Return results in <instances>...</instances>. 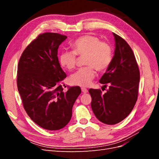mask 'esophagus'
<instances>
[{"instance_id":"1","label":"esophagus","mask_w":159,"mask_h":159,"mask_svg":"<svg viewBox=\"0 0 159 159\" xmlns=\"http://www.w3.org/2000/svg\"><path fill=\"white\" fill-rule=\"evenodd\" d=\"M81 91H82V92L84 93H88V90L86 89V88H81Z\"/></svg>"}]
</instances>
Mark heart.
Segmentation results:
<instances>
[{
	"label": "heart",
	"mask_w": 159,
	"mask_h": 159,
	"mask_svg": "<svg viewBox=\"0 0 159 159\" xmlns=\"http://www.w3.org/2000/svg\"><path fill=\"white\" fill-rule=\"evenodd\" d=\"M73 51H62L59 55L61 67L68 70H73L77 63V56L84 57L87 66L79 69L70 77V81L75 85L86 87L95 75V69L103 71L108 68L113 59L112 48L108 43L101 41L93 35H85L78 38L71 45Z\"/></svg>",
	"instance_id": "1"
}]
</instances>
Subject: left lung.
<instances>
[{"instance_id":"8db88e82","label":"left lung","mask_w":159,"mask_h":159,"mask_svg":"<svg viewBox=\"0 0 159 159\" xmlns=\"http://www.w3.org/2000/svg\"><path fill=\"white\" fill-rule=\"evenodd\" d=\"M115 49L112 61L99 80L109 85L107 92L89 89L91 106L95 117L105 124L115 125L131 112L138 97L140 72L131 47L121 36L113 33Z\"/></svg>"}]
</instances>
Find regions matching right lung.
<instances>
[{
	"label": "right lung",
	"mask_w": 159,
	"mask_h": 159,
	"mask_svg": "<svg viewBox=\"0 0 159 159\" xmlns=\"http://www.w3.org/2000/svg\"><path fill=\"white\" fill-rule=\"evenodd\" d=\"M66 38L57 33L40 34L24 50L18 65L17 87L23 107L34 122L50 131L69 123L81 91L79 86L64 91L61 85L66 74L60 67L57 49Z\"/></svg>",
	"instance_id": "right-lung-1"
}]
</instances>
